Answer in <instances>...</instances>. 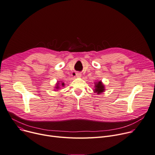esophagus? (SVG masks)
Instances as JSON below:
<instances>
[{"label": "esophagus", "instance_id": "1", "mask_svg": "<svg viewBox=\"0 0 155 155\" xmlns=\"http://www.w3.org/2000/svg\"><path fill=\"white\" fill-rule=\"evenodd\" d=\"M75 76L77 78H80L81 77V74L80 72H77V73H75Z\"/></svg>", "mask_w": 155, "mask_h": 155}]
</instances>
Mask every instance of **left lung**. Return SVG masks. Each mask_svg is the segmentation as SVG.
<instances>
[{
	"label": "left lung",
	"instance_id": "1",
	"mask_svg": "<svg viewBox=\"0 0 155 155\" xmlns=\"http://www.w3.org/2000/svg\"><path fill=\"white\" fill-rule=\"evenodd\" d=\"M94 87H95V88H94V90H93L94 92L96 93L97 94H101L105 90L104 86L103 84V83L101 82V81H99L95 83Z\"/></svg>",
	"mask_w": 155,
	"mask_h": 155
}]
</instances>
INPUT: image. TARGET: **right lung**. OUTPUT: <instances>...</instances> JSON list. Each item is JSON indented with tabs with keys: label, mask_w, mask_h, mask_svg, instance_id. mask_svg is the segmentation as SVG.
Returning a JSON list of instances; mask_svg holds the SVG:
<instances>
[{
	"label": "right lung",
	"mask_w": 155,
	"mask_h": 155,
	"mask_svg": "<svg viewBox=\"0 0 155 155\" xmlns=\"http://www.w3.org/2000/svg\"><path fill=\"white\" fill-rule=\"evenodd\" d=\"M64 85H65V84H64V83H62L61 85H62V87H64ZM55 88H56V90H58V89L60 88V87H59V82H58L57 84H56V87H55Z\"/></svg>",
	"instance_id": "add662e5"
}]
</instances>
